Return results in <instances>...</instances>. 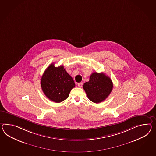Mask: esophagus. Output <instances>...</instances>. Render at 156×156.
I'll list each match as a JSON object with an SVG mask.
<instances>
[{
    "label": "esophagus",
    "instance_id": "1",
    "mask_svg": "<svg viewBox=\"0 0 156 156\" xmlns=\"http://www.w3.org/2000/svg\"><path fill=\"white\" fill-rule=\"evenodd\" d=\"M82 86H83V83H82V82H80V83H78V86L79 87H82Z\"/></svg>",
    "mask_w": 156,
    "mask_h": 156
}]
</instances>
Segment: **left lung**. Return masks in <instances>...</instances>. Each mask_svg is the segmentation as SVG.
Masks as SVG:
<instances>
[{"label":"left lung","instance_id":"1","mask_svg":"<svg viewBox=\"0 0 156 156\" xmlns=\"http://www.w3.org/2000/svg\"><path fill=\"white\" fill-rule=\"evenodd\" d=\"M113 87L110 78L103 73H93L88 82L83 84L88 98L95 103L105 100L110 95Z\"/></svg>","mask_w":156,"mask_h":156}]
</instances>
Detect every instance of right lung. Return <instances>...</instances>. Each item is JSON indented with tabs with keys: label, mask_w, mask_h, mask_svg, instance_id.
<instances>
[{
	"label": "right lung",
	"mask_w": 156,
	"mask_h": 156,
	"mask_svg": "<svg viewBox=\"0 0 156 156\" xmlns=\"http://www.w3.org/2000/svg\"><path fill=\"white\" fill-rule=\"evenodd\" d=\"M41 85L44 95L55 103H61L67 99L76 84L64 66L55 67L51 64L46 69L41 78Z\"/></svg>",
	"instance_id": "obj_1"
}]
</instances>
